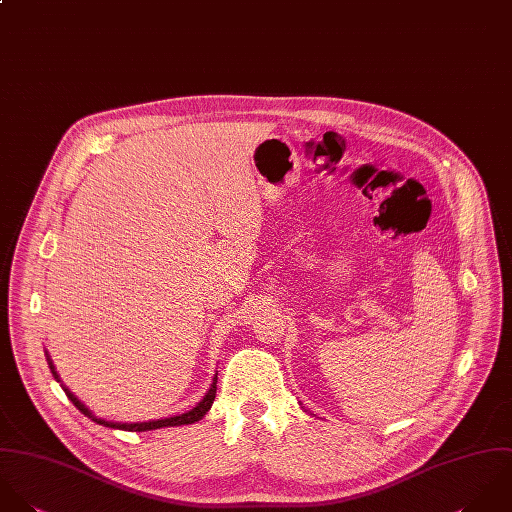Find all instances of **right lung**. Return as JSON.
Listing matches in <instances>:
<instances>
[{
    "label": "right lung",
    "mask_w": 512,
    "mask_h": 512,
    "mask_svg": "<svg viewBox=\"0 0 512 512\" xmlns=\"http://www.w3.org/2000/svg\"><path fill=\"white\" fill-rule=\"evenodd\" d=\"M47 360H49V356H47ZM49 368H51V372H53V376L55 378H59L57 376V372H55V366H53V362L49 360ZM215 384H217V376L213 378V384H211V388H209V392L205 394L204 400L196 406V408L192 409V411H188V413H180V415H174V417H166V419H158V421H144V423H114V421H104V419H97L95 415H91V411L85 408L67 388H63L65 392H67V396L71 398V402L75 404V408L79 409L81 413H85V415H89V417H93V421H97V423H101V425H106V427H114V429H124V431H150V429H160V427H174V425H186V423H194V421H200L202 417H204L205 413L209 411L211 408V404H213V400H215V392H217V388H215Z\"/></svg>",
    "instance_id": "obj_1"
}]
</instances>
